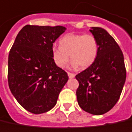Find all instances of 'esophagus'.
Masks as SVG:
<instances>
[{
  "label": "esophagus",
  "mask_w": 132,
  "mask_h": 132,
  "mask_svg": "<svg viewBox=\"0 0 132 132\" xmlns=\"http://www.w3.org/2000/svg\"><path fill=\"white\" fill-rule=\"evenodd\" d=\"M68 75L69 77V78H74L75 77V74H72V73H70V72H68Z\"/></svg>",
  "instance_id": "1"
}]
</instances>
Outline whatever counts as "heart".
Wrapping results in <instances>:
<instances>
[{
  "instance_id": "obj_1",
  "label": "heart",
  "mask_w": 132,
  "mask_h": 132,
  "mask_svg": "<svg viewBox=\"0 0 132 132\" xmlns=\"http://www.w3.org/2000/svg\"><path fill=\"white\" fill-rule=\"evenodd\" d=\"M60 47L54 46L52 48V58L55 65L63 68L69 61L70 68L77 69L79 66L84 69L90 67L95 61L98 54V42L91 34L69 33L59 40Z\"/></svg>"
}]
</instances>
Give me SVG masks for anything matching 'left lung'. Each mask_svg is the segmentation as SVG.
<instances>
[{
  "label": "left lung",
  "mask_w": 132,
  "mask_h": 132,
  "mask_svg": "<svg viewBox=\"0 0 132 132\" xmlns=\"http://www.w3.org/2000/svg\"><path fill=\"white\" fill-rule=\"evenodd\" d=\"M98 42V54L89 68L76 75L79 82V106L93 115H103L118 102L126 79L124 56L119 45L107 31L91 27Z\"/></svg>",
  "instance_id": "obj_1"
}]
</instances>
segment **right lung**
Listing matches in <instances>:
<instances>
[{
	"label": "right lung",
	"instance_id": "right-lung-1",
	"mask_svg": "<svg viewBox=\"0 0 132 132\" xmlns=\"http://www.w3.org/2000/svg\"><path fill=\"white\" fill-rule=\"evenodd\" d=\"M61 26L26 25L19 32L8 57V84L17 102L29 112L41 114L56 105L68 80L52 58L53 43L65 32Z\"/></svg>",
	"mask_w": 132,
	"mask_h": 132
}]
</instances>
